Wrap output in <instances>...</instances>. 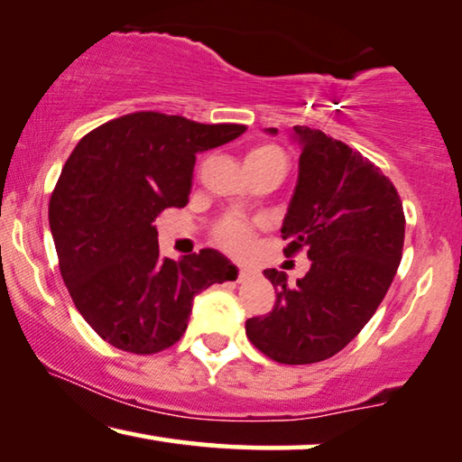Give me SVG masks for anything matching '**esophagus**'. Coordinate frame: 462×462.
I'll return each instance as SVG.
<instances>
[{
  "instance_id": "34e87169",
  "label": "esophagus",
  "mask_w": 462,
  "mask_h": 462,
  "mask_svg": "<svg viewBox=\"0 0 462 462\" xmlns=\"http://www.w3.org/2000/svg\"><path fill=\"white\" fill-rule=\"evenodd\" d=\"M254 274H255V271H254L252 266H239V268H237V281H239V282L252 279Z\"/></svg>"
}]
</instances>
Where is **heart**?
Listing matches in <instances>:
<instances>
[{"instance_id":"heart-1","label":"heart","mask_w":462,"mask_h":462,"mask_svg":"<svg viewBox=\"0 0 462 462\" xmlns=\"http://www.w3.org/2000/svg\"><path fill=\"white\" fill-rule=\"evenodd\" d=\"M281 162V165L287 167V157L285 152L281 151L279 146L274 144H258L254 146L245 157L247 162ZM254 237V223L247 221V218L239 215H226L221 221L217 223L215 231H212V239H215L217 245H221L225 252L229 254H245L250 250Z\"/></svg>"}]
</instances>
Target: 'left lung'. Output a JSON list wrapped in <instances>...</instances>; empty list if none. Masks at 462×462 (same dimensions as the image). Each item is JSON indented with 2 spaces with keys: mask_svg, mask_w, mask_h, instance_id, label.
<instances>
[{
  "mask_svg": "<svg viewBox=\"0 0 462 462\" xmlns=\"http://www.w3.org/2000/svg\"><path fill=\"white\" fill-rule=\"evenodd\" d=\"M293 132L300 180L281 233L285 254L305 250L311 266L295 285L276 268L264 271L274 308L250 318L245 335L266 357L303 365L345 349L375 314L402 258L404 212L370 159L314 127Z\"/></svg>",
  "mask_w": 462,
  "mask_h": 462,
  "instance_id": "left-lung-1",
  "label": "left lung"
}]
</instances>
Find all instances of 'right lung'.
<instances>
[{
  "instance_id": "add662e5",
  "label": "right lung",
  "mask_w": 462,
  "mask_h": 462,
  "mask_svg": "<svg viewBox=\"0 0 462 462\" xmlns=\"http://www.w3.org/2000/svg\"><path fill=\"white\" fill-rule=\"evenodd\" d=\"M244 132L138 111L95 127L68 157L49 226L76 310L109 345L136 355L169 349L188 328L194 297L237 279L217 250L161 258L154 221L188 204L196 154Z\"/></svg>"
}]
</instances>
